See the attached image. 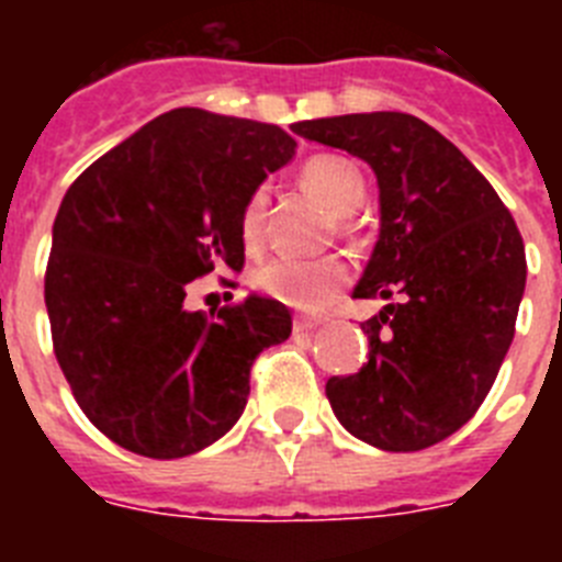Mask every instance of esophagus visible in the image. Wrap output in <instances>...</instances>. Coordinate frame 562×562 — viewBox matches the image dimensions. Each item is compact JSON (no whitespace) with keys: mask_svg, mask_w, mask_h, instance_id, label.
I'll return each mask as SVG.
<instances>
[{"mask_svg":"<svg viewBox=\"0 0 562 562\" xmlns=\"http://www.w3.org/2000/svg\"><path fill=\"white\" fill-rule=\"evenodd\" d=\"M324 324L321 317H306V315H297L294 317V333H315L317 326Z\"/></svg>","mask_w":562,"mask_h":562,"instance_id":"1","label":"esophagus"}]
</instances>
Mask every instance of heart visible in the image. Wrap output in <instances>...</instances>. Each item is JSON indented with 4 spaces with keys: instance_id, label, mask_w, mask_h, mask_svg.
<instances>
[{
    "instance_id": "b5f03b06",
    "label": "heart",
    "mask_w": 562,
    "mask_h": 562,
    "mask_svg": "<svg viewBox=\"0 0 562 562\" xmlns=\"http://www.w3.org/2000/svg\"><path fill=\"white\" fill-rule=\"evenodd\" d=\"M303 187L335 212V215H350L364 201V175L356 162L338 154H321L303 166L300 171ZM265 192L256 189L245 201L238 233L247 250H256L262 241V218H265ZM347 282V265L335 256L324 259H297V256H277L265 262L254 273V285L268 297L280 300L294 308H321L344 289Z\"/></svg>"
}]
</instances>
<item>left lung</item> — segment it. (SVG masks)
<instances>
[{"mask_svg": "<svg viewBox=\"0 0 562 562\" xmlns=\"http://www.w3.org/2000/svg\"><path fill=\"white\" fill-rule=\"evenodd\" d=\"M291 131L373 169L379 238L352 297L387 300L361 324L368 364L326 396L352 437L419 452L479 411L514 341L525 245L487 178L408 113L308 119Z\"/></svg>", "mask_w": 562, "mask_h": 562, "instance_id": "left-lung-1", "label": "left lung"}]
</instances>
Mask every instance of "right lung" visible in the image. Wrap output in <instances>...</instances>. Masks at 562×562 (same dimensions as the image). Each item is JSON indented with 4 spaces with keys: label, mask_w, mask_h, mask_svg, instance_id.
I'll list each match as a JSON object with an SVG mask.
<instances>
[{
    "label": "right lung",
    "mask_w": 562,
    "mask_h": 562,
    "mask_svg": "<svg viewBox=\"0 0 562 562\" xmlns=\"http://www.w3.org/2000/svg\"><path fill=\"white\" fill-rule=\"evenodd\" d=\"M282 127L178 108L92 162L60 201L46 268L57 364L99 431L145 458H187L236 426L250 364L291 335L280 300L218 317L187 285L241 271L245 201L294 157Z\"/></svg>",
    "instance_id": "right-lung-1"
}]
</instances>
